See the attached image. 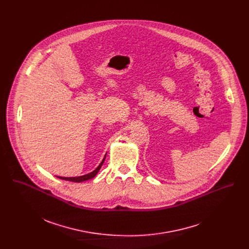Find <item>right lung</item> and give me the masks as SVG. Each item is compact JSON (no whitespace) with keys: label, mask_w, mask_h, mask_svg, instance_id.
I'll return each mask as SVG.
<instances>
[{"label":"right lung","mask_w":249,"mask_h":249,"mask_svg":"<svg viewBox=\"0 0 249 249\" xmlns=\"http://www.w3.org/2000/svg\"><path fill=\"white\" fill-rule=\"evenodd\" d=\"M106 156H107V154H106ZM106 156H105V158L103 159V161L101 162V164L98 166V168H97L95 171H93L92 173L88 174V175L81 176V177H76V178H62V177H57V178H60V179H63V180H67V181H71V182H77V183H78V182H83V181H86V180H89V179H92V178H95V177L97 176V174L99 173L100 169L102 168V166H103V164H104V162H105Z\"/></svg>","instance_id":"right-lung-1"}]
</instances>
